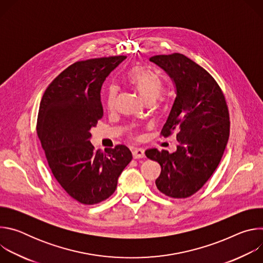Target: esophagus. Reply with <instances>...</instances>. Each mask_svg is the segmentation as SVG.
Returning <instances> with one entry per match:
<instances>
[{
    "mask_svg": "<svg viewBox=\"0 0 263 263\" xmlns=\"http://www.w3.org/2000/svg\"><path fill=\"white\" fill-rule=\"evenodd\" d=\"M132 155H133L134 159L143 158L144 157V149L141 147H134L132 151Z\"/></svg>",
    "mask_w": 263,
    "mask_h": 263,
    "instance_id": "obj_1",
    "label": "esophagus"
}]
</instances>
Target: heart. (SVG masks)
I'll return each mask as SVG.
<instances>
[{
	"mask_svg": "<svg viewBox=\"0 0 263 263\" xmlns=\"http://www.w3.org/2000/svg\"><path fill=\"white\" fill-rule=\"evenodd\" d=\"M128 81L134 86L139 96L144 102L153 101L155 102L163 90V84L161 79L142 66H134L127 73ZM118 97V87L112 85L108 89L107 93V107L112 109L116 105Z\"/></svg>",
	"mask_w": 263,
	"mask_h": 263,
	"instance_id": "heart-1",
	"label": "heart"
}]
</instances>
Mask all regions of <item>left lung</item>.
I'll use <instances>...</instances> for the list:
<instances>
[{
    "instance_id": "obj_1",
    "label": "left lung",
    "mask_w": 263,
    "mask_h": 263,
    "mask_svg": "<svg viewBox=\"0 0 263 263\" xmlns=\"http://www.w3.org/2000/svg\"><path fill=\"white\" fill-rule=\"evenodd\" d=\"M149 61L162 68L176 88L161 134L177 131L176 152L147 148L145 156L157 161L161 173L159 192L174 199L196 194L216 170L226 148L230 122L226 100L211 74L182 54L157 55Z\"/></svg>"
}]
</instances>
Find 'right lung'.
Here are the masks:
<instances>
[{"label": "right lung", "mask_w": 263, "mask_h": 263, "mask_svg": "<svg viewBox=\"0 0 263 263\" xmlns=\"http://www.w3.org/2000/svg\"><path fill=\"white\" fill-rule=\"evenodd\" d=\"M126 56L78 61L46 89L37 118V135L49 166L62 189L76 201L93 205L108 199L132 160L124 145L96 151L90 129L103 118L101 88Z\"/></svg>", "instance_id": "obj_1"}]
</instances>
